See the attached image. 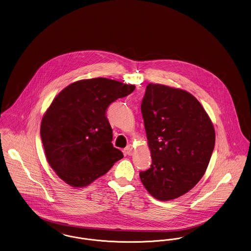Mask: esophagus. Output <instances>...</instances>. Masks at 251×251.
<instances>
[{
    "instance_id": "34e87169",
    "label": "esophagus",
    "mask_w": 251,
    "mask_h": 251,
    "mask_svg": "<svg viewBox=\"0 0 251 251\" xmlns=\"http://www.w3.org/2000/svg\"><path fill=\"white\" fill-rule=\"evenodd\" d=\"M126 153H127L128 155H132V154H133V146H132V144H128V145L126 146Z\"/></svg>"
}]
</instances>
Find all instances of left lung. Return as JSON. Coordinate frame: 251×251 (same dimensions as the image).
I'll list each match as a JSON object with an SVG mask.
<instances>
[{
  "instance_id": "8db88e82",
  "label": "left lung",
  "mask_w": 251,
  "mask_h": 251,
  "mask_svg": "<svg viewBox=\"0 0 251 251\" xmlns=\"http://www.w3.org/2000/svg\"><path fill=\"white\" fill-rule=\"evenodd\" d=\"M142 113L151 152V168L140 173L156 200L171 201L192 189L205 174L216 132L194 96L180 88L149 83Z\"/></svg>"
}]
</instances>
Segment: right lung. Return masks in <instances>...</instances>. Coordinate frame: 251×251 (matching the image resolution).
Returning <instances> with one entry per match:
<instances>
[{
  "mask_svg": "<svg viewBox=\"0 0 251 251\" xmlns=\"http://www.w3.org/2000/svg\"><path fill=\"white\" fill-rule=\"evenodd\" d=\"M135 87L106 77L81 79L52 100L41 121L40 135L47 161L67 185L87 186L124 157L111 143L106 110Z\"/></svg>",
  "mask_w": 251,
  "mask_h": 251,
  "instance_id": "1",
  "label": "right lung"
}]
</instances>
